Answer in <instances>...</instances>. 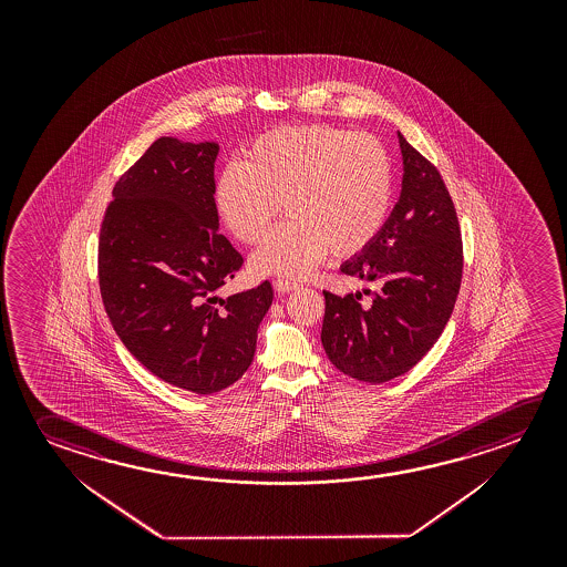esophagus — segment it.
Instances as JSON below:
<instances>
[{
	"label": "esophagus",
	"mask_w": 567,
	"mask_h": 567,
	"mask_svg": "<svg viewBox=\"0 0 567 567\" xmlns=\"http://www.w3.org/2000/svg\"><path fill=\"white\" fill-rule=\"evenodd\" d=\"M297 288H300L298 282H290V280L285 279L275 280V290H277L279 295H287V292H290V290H297Z\"/></svg>",
	"instance_id": "esophagus-1"
}]
</instances>
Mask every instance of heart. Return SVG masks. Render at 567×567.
<instances>
[{"mask_svg": "<svg viewBox=\"0 0 567 567\" xmlns=\"http://www.w3.org/2000/svg\"><path fill=\"white\" fill-rule=\"evenodd\" d=\"M393 199V162L380 140L326 124L282 126L221 169L215 204L227 229L259 243L285 204L288 221L252 252L260 277L305 279L332 251L348 259L380 235Z\"/></svg>", "mask_w": 567, "mask_h": 567, "instance_id": "heart-1", "label": "heart"}]
</instances>
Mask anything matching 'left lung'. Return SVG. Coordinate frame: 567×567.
<instances>
[{
    "instance_id": "8db88e82",
    "label": "left lung",
    "mask_w": 567,
    "mask_h": 567,
    "mask_svg": "<svg viewBox=\"0 0 567 567\" xmlns=\"http://www.w3.org/2000/svg\"><path fill=\"white\" fill-rule=\"evenodd\" d=\"M400 136L401 195L375 241L342 265L343 275L380 290H324L322 346L340 372L368 381L400 378L433 348L455 308L463 279V239L445 182Z\"/></svg>"
}]
</instances>
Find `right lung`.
<instances>
[{"label":"right lung","instance_id":"right-lung-1","mask_svg":"<svg viewBox=\"0 0 567 567\" xmlns=\"http://www.w3.org/2000/svg\"><path fill=\"white\" fill-rule=\"evenodd\" d=\"M215 142L162 136L112 189L99 241V285L112 328L159 380L197 395L249 370L269 280L219 298L241 252L219 229Z\"/></svg>","mask_w":567,"mask_h":567}]
</instances>
